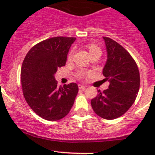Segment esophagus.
<instances>
[{
    "instance_id": "obj_1",
    "label": "esophagus",
    "mask_w": 155,
    "mask_h": 155,
    "mask_svg": "<svg viewBox=\"0 0 155 155\" xmlns=\"http://www.w3.org/2000/svg\"><path fill=\"white\" fill-rule=\"evenodd\" d=\"M79 88L81 89V90H85V89L86 88V86H85V85H79Z\"/></svg>"
}]
</instances>
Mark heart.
<instances>
[{
    "label": "heart",
    "mask_w": 155,
    "mask_h": 155,
    "mask_svg": "<svg viewBox=\"0 0 155 155\" xmlns=\"http://www.w3.org/2000/svg\"><path fill=\"white\" fill-rule=\"evenodd\" d=\"M88 49H89V51H90V53L94 52V51H100V52H101L100 48L98 47L97 45L92 44V43H90V44L88 45ZM71 57H72V52H70V54H69L68 58H70ZM84 75H85V73H84V72H81V73H79V74H78V77L82 78Z\"/></svg>",
    "instance_id": "heart-1"
}]
</instances>
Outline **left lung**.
Listing matches in <instances>:
<instances>
[{
	"label": "left lung",
	"instance_id": "8db88e82",
	"mask_svg": "<svg viewBox=\"0 0 155 155\" xmlns=\"http://www.w3.org/2000/svg\"><path fill=\"white\" fill-rule=\"evenodd\" d=\"M107 61L103 70L109 88L91 101L95 113L107 120L124 115L130 108L138 94L140 76L137 63L130 53L117 42L104 37Z\"/></svg>",
	"mask_w": 155,
	"mask_h": 155
}]
</instances>
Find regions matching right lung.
I'll use <instances>...</instances> for the list:
<instances>
[{
  "label": "right lung",
  "instance_id": "1",
  "mask_svg": "<svg viewBox=\"0 0 155 155\" xmlns=\"http://www.w3.org/2000/svg\"><path fill=\"white\" fill-rule=\"evenodd\" d=\"M75 37H55L37 43L26 54L21 82L26 102L43 119L58 121L69 113L79 91L76 83L58 86L54 74L64 66Z\"/></svg>",
  "mask_w": 155,
  "mask_h": 155
}]
</instances>
